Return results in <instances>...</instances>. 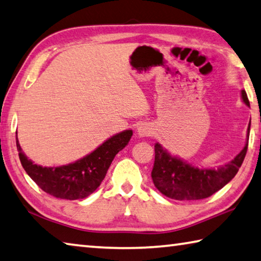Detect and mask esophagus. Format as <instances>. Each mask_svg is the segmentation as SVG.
<instances>
[{
    "mask_svg": "<svg viewBox=\"0 0 261 261\" xmlns=\"http://www.w3.org/2000/svg\"><path fill=\"white\" fill-rule=\"evenodd\" d=\"M152 134L151 128L147 125H141L139 128H137V135L140 137H146Z\"/></svg>",
    "mask_w": 261,
    "mask_h": 261,
    "instance_id": "esophagus-1",
    "label": "esophagus"
}]
</instances>
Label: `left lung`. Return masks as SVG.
Listing matches in <instances>:
<instances>
[{"instance_id": "obj_1", "label": "left lung", "mask_w": 261, "mask_h": 261, "mask_svg": "<svg viewBox=\"0 0 261 261\" xmlns=\"http://www.w3.org/2000/svg\"><path fill=\"white\" fill-rule=\"evenodd\" d=\"M242 99L245 105L250 106L244 90H242ZM250 125L251 120L248 127L247 144L243 150L232 161L217 169L195 168L176 156H171L156 143L154 145V165L151 173L154 186L164 195L178 201L209 198L223 189L238 174L248 151Z\"/></svg>"}]
</instances>
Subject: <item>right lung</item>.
Returning a JSON list of instances; mask_svg holds the SVG:
<instances>
[{"mask_svg":"<svg viewBox=\"0 0 261 261\" xmlns=\"http://www.w3.org/2000/svg\"><path fill=\"white\" fill-rule=\"evenodd\" d=\"M132 135L130 129L121 132L83 159L61 167H42L34 164L22 152L17 133L16 141L23 169L39 188L58 199L78 200L86 198L99 188L112 160L128 144Z\"/></svg>","mask_w":261,"mask_h":261,"instance_id":"obj_1","label":"right lung"}]
</instances>
